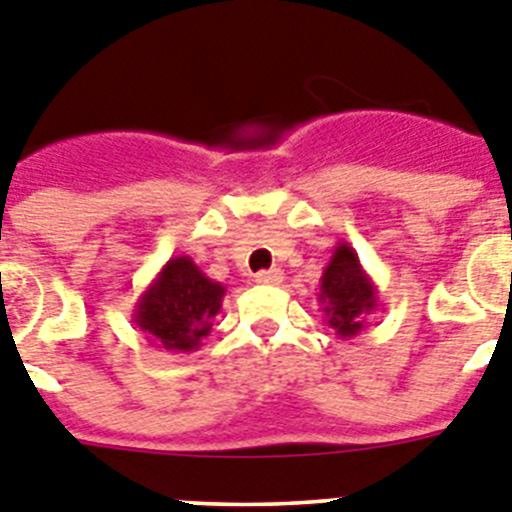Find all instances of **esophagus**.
I'll use <instances>...</instances> for the list:
<instances>
[{
    "instance_id": "obj_1",
    "label": "esophagus",
    "mask_w": 512,
    "mask_h": 512,
    "mask_svg": "<svg viewBox=\"0 0 512 512\" xmlns=\"http://www.w3.org/2000/svg\"><path fill=\"white\" fill-rule=\"evenodd\" d=\"M281 279H284L281 269H269V271H259V274H256V281H259V284H264V287H276V284H281Z\"/></svg>"
}]
</instances>
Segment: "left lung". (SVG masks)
<instances>
[{
	"label": "left lung",
	"mask_w": 512,
	"mask_h": 512,
	"mask_svg": "<svg viewBox=\"0 0 512 512\" xmlns=\"http://www.w3.org/2000/svg\"><path fill=\"white\" fill-rule=\"evenodd\" d=\"M317 302L325 312V322L340 340L360 335L378 307V287L365 274L358 251L348 241H340L332 248L330 261L320 276Z\"/></svg>",
	"instance_id": "left-lung-1"
}]
</instances>
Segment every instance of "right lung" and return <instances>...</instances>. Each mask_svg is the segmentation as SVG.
<instances>
[{
  "mask_svg": "<svg viewBox=\"0 0 512 512\" xmlns=\"http://www.w3.org/2000/svg\"><path fill=\"white\" fill-rule=\"evenodd\" d=\"M223 297L220 281L208 279L190 256H175L137 299L131 320L154 348L192 353L213 330Z\"/></svg>",
  "mask_w": 512,
  "mask_h": 512,
  "instance_id": "right-lung-1",
  "label": "right lung"
}]
</instances>
